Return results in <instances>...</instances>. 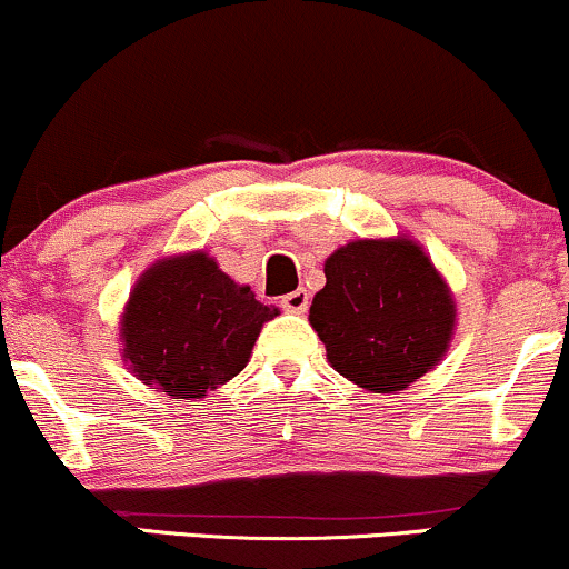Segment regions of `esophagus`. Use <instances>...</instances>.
Masks as SVG:
<instances>
[{"label": "esophagus", "mask_w": 569, "mask_h": 569, "mask_svg": "<svg viewBox=\"0 0 569 569\" xmlns=\"http://www.w3.org/2000/svg\"><path fill=\"white\" fill-rule=\"evenodd\" d=\"M307 305H310V293L305 289H297L291 293H286V297H280V307L289 312H305Z\"/></svg>", "instance_id": "esophagus-1"}]
</instances>
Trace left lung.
<instances>
[{
	"label": "left lung",
	"instance_id": "1",
	"mask_svg": "<svg viewBox=\"0 0 569 569\" xmlns=\"http://www.w3.org/2000/svg\"><path fill=\"white\" fill-rule=\"evenodd\" d=\"M323 272L310 323L339 375L390 393L436 367L452 337L455 305L411 240H356L331 253Z\"/></svg>",
	"mask_w": 569,
	"mask_h": 569
}]
</instances>
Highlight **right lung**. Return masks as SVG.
Segmentation results:
<instances>
[{
  "label": "right lung",
  "instance_id": "right-lung-1",
  "mask_svg": "<svg viewBox=\"0 0 569 569\" xmlns=\"http://www.w3.org/2000/svg\"><path fill=\"white\" fill-rule=\"evenodd\" d=\"M276 316L206 253L176 257L143 272L130 293L126 358L162 393L200 398L246 367L262 323Z\"/></svg>",
  "mask_w": 569,
  "mask_h": 569
}]
</instances>
